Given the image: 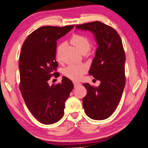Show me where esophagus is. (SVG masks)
I'll list each match as a JSON object with an SVG mask.
<instances>
[{"label":"esophagus","instance_id":"1","mask_svg":"<svg viewBox=\"0 0 148 148\" xmlns=\"http://www.w3.org/2000/svg\"><path fill=\"white\" fill-rule=\"evenodd\" d=\"M73 84L75 87H78L79 86H81V83L77 82H73Z\"/></svg>","mask_w":148,"mask_h":148}]
</instances>
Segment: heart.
<instances>
[{"label": "heart", "mask_w": 148, "mask_h": 148, "mask_svg": "<svg viewBox=\"0 0 148 148\" xmlns=\"http://www.w3.org/2000/svg\"><path fill=\"white\" fill-rule=\"evenodd\" d=\"M71 42L82 54L86 53L91 47V44L89 42V39L84 36L80 34H73L71 38ZM64 44H61L57 48V59H59L60 52ZM85 72H86V68L84 66L81 65H70L65 68L63 71L64 75L65 77L73 80H77L81 78Z\"/></svg>", "instance_id": "b5f03b06"}]
</instances>
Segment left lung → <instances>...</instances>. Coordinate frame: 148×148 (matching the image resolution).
<instances>
[{"instance_id": "obj_1", "label": "left lung", "mask_w": 148, "mask_h": 148, "mask_svg": "<svg viewBox=\"0 0 148 148\" xmlns=\"http://www.w3.org/2000/svg\"><path fill=\"white\" fill-rule=\"evenodd\" d=\"M76 29L91 32L98 46L89 75L101 83L96 88L83 84L87 89L83 99V108L91 119L104 120L117 108L125 85L126 58L122 40L114 28L100 21L76 25Z\"/></svg>"}]
</instances>
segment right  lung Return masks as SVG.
Wrapping results in <instances>:
<instances>
[{
  "label": "right lung",
  "instance_id": "1",
  "mask_svg": "<svg viewBox=\"0 0 148 148\" xmlns=\"http://www.w3.org/2000/svg\"><path fill=\"white\" fill-rule=\"evenodd\" d=\"M45 26L31 33L24 42L20 55V89L28 110L42 123L58 122L64 114L65 102L73 89L65 77L61 83L49 84L51 77H59L56 60L57 41L73 29Z\"/></svg>",
  "mask_w": 148,
  "mask_h": 148
}]
</instances>
